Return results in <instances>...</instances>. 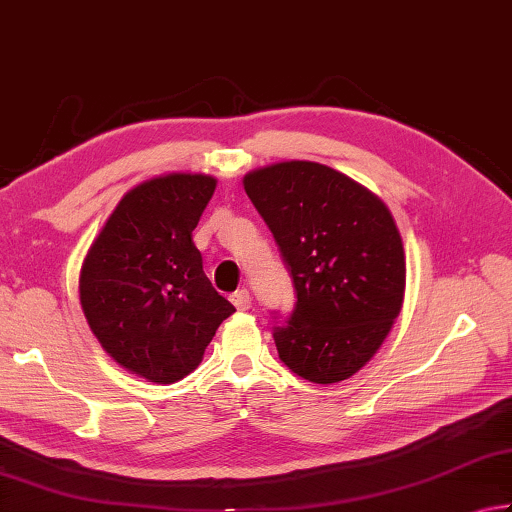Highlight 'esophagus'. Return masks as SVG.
I'll list each match as a JSON object with an SVG mask.
<instances>
[{
    "label": "esophagus",
    "mask_w": 512,
    "mask_h": 512,
    "mask_svg": "<svg viewBox=\"0 0 512 512\" xmlns=\"http://www.w3.org/2000/svg\"><path fill=\"white\" fill-rule=\"evenodd\" d=\"M230 302L235 304L237 311H248L250 309V293L246 291V288H239V291L230 295Z\"/></svg>",
    "instance_id": "34e87169"
}]
</instances>
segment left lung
Listing matches in <instances>:
<instances>
[{"mask_svg":"<svg viewBox=\"0 0 512 512\" xmlns=\"http://www.w3.org/2000/svg\"><path fill=\"white\" fill-rule=\"evenodd\" d=\"M244 190L297 293L291 318L273 331L280 360L311 383L347 380L403 306L405 250L392 212L365 185L313 161L259 167Z\"/></svg>","mask_w":512,"mask_h":512,"instance_id":"1","label":"left lung"}]
</instances>
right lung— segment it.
<instances>
[{"instance_id": "1", "label": "right lung", "mask_w": 512, "mask_h": 512, "mask_svg": "<svg viewBox=\"0 0 512 512\" xmlns=\"http://www.w3.org/2000/svg\"><path fill=\"white\" fill-rule=\"evenodd\" d=\"M215 188V176L190 172L136 185L82 264L89 329L120 367L150 383H176L197 369L219 324L235 313L192 241Z\"/></svg>"}]
</instances>
